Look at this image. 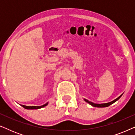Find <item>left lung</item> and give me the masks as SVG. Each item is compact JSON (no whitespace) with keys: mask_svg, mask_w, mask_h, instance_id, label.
<instances>
[{"mask_svg":"<svg viewBox=\"0 0 135 135\" xmlns=\"http://www.w3.org/2000/svg\"><path fill=\"white\" fill-rule=\"evenodd\" d=\"M122 95H121L119 97H118L117 98H116L115 99H114V101H111V102H109V103H104V104H95V103H93L91 102V101H89L87 100V99H84V100L85 101L86 103H89L90 105H91V106H93L94 107H98V108H104V107H108L109 106H110V104H113L114 103H115V101H117L118 99H119L120 98L122 97Z\"/></svg>","mask_w":135,"mask_h":135,"instance_id":"1","label":"left lung"}]
</instances>
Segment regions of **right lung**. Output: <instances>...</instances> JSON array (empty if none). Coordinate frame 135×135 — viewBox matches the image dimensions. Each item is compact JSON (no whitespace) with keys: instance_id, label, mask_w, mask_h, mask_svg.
I'll use <instances>...</instances> for the list:
<instances>
[{"instance_id":"1","label":"right lung","mask_w":135,"mask_h":135,"mask_svg":"<svg viewBox=\"0 0 135 135\" xmlns=\"http://www.w3.org/2000/svg\"><path fill=\"white\" fill-rule=\"evenodd\" d=\"M47 104H48V103H46L45 104H44V105H42V106H25V105H21V106H23L24 108L26 109H37L44 108V107L47 106Z\"/></svg>"}]
</instances>
